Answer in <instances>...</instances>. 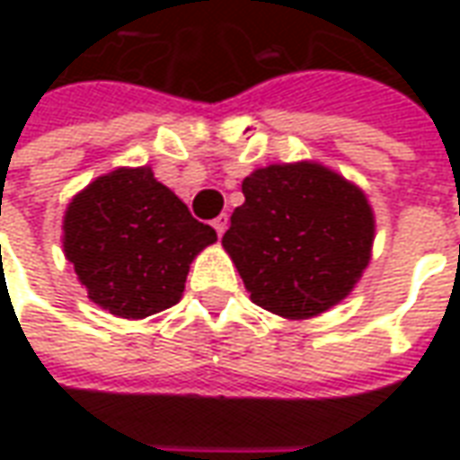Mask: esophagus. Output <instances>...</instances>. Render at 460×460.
Returning <instances> with one entry per match:
<instances>
[{"instance_id":"34e87169","label":"esophagus","mask_w":460,"mask_h":460,"mask_svg":"<svg viewBox=\"0 0 460 460\" xmlns=\"http://www.w3.org/2000/svg\"><path fill=\"white\" fill-rule=\"evenodd\" d=\"M211 226L217 229V234H219V236H224V231H226V226H229V217H226V214H219L217 219L211 221Z\"/></svg>"}]
</instances>
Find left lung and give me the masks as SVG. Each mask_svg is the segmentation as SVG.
Wrapping results in <instances>:
<instances>
[{"label": "left lung", "instance_id": "8db88e82", "mask_svg": "<svg viewBox=\"0 0 460 460\" xmlns=\"http://www.w3.org/2000/svg\"><path fill=\"white\" fill-rule=\"evenodd\" d=\"M241 191L221 246L256 305L308 320L352 293L375 243L365 191L310 160L253 170Z\"/></svg>", "mask_w": 460, "mask_h": 460}]
</instances>
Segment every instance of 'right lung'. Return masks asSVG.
I'll return each instance as SVG.
<instances>
[{
    "mask_svg": "<svg viewBox=\"0 0 460 460\" xmlns=\"http://www.w3.org/2000/svg\"><path fill=\"white\" fill-rule=\"evenodd\" d=\"M214 241L147 164L95 177L64 214V253L88 298L128 320L180 303L190 263Z\"/></svg>",
    "mask_w": 460,
    "mask_h": 460,
    "instance_id": "right-lung-1",
    "label": "right lung"
}]
</instances>
